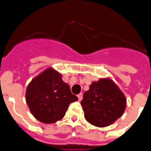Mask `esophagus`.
I'll return each instance as SVG.
<instances>
[{
  "instance_id": "obj_1",
  "label": "esophagus",
  "mask_w": 151,
  "mask_h": 151,
  "mask_svg": "<svg viewBox=\"0 0 151 151\" xmlns=\"http://www.w3.org/2000/svg\"><path fill=\"white\" fill-rule=\"evenodd\" d=\"M78 100H79V101H81V99L83 98V94H82L81 93H79L78 95Z\"/></svg>"
}]
</instances>
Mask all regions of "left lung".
Wrapping results in <instances>:
<instances>
[{"instance_id": "left-lung-1", "label": "left lung", "mask_w": 151, "mask_h": 151, "mask_svg": "<svg viewBox=\"0 0 151 151\" xmlns=\"http://www.w3.org/2000/svg\"><path fill=\"white\" fill-rule=\"evenodd\" d=\"M127 99L109 78L93 81L84 93L81 104L88 122L98 127L110 126L123 114Z\"/></svg>"}]
</instances>
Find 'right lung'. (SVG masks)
Segmentation results:
<instances>
[{"label":"right lung","mask_w":151,"mask_h":151,"mask_svg":"<svg viewBox=\"0 0 151 151\" xmlns=\"http://www.w3.org/2000/svg\"><path fill=\"white\" fill-rule=\"evenodd\" d=\"M28 106L38 121L54 123L65 114L71 102L78 100L70 86L61 79V73L49 68L28 85L25 93Z\"/></svg>","instance_id":"right-lung-1"}]
</instances>
